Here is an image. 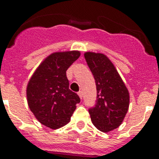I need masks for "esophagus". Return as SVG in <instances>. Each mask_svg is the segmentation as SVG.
<instances>
[{
	"label": "esophagus",
	"instance_id": "1",
	"mask_svg": "<svg viewBox=\"0 0 159 159\" xmlns=\"http://www.w3.org/2000/svg\"><path fill=\"white\" fill-rule=\"evenodd\" d=\"M77 94H78V96H79L80 98H81V99H82V97H83V94H82V91H80V92H77Z\"/></svg>",
	"mask_w": 159,
	"mask_h": 159
}]
</instances>
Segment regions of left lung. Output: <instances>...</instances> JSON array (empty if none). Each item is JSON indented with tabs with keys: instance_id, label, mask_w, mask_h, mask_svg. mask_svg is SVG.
<instances>
[{
	"instance_id": "8db88e82",
	"label": "left lung",
	"mask_w": 159,
	"mask_h": 159,
	"mask_svg": "<svg viewBox=\"0 0 159 159\" xmlns=\"http://www.w3.org/2000/svg\"><path fill=\"white\" fill-rule=\"evenodd\" d=\"M84 57L97 85V103L89 109L91 120L99 130L107 133L123 122L129 105V91L106 55L87 52Z\"/></svg>"
}]
</instances>
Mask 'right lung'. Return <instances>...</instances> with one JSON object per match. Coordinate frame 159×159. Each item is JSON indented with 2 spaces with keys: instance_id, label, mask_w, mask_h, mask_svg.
Segmentation results:
<instances>
[{
  "instance_id": "obj_1",
  "label": "right lung",
  "mask_w": 159,
  "mask_h": 159,
  "mask_svg": "<svg viewBox=\"0 0 159 159\" xmlns=\"http://www.w3.org/2000/svg\"><path fill=\"white\" fill-rule=\"evenodd\" d=\"M79 51L57 52L41 62L27 85L30 111L42 125L56 129L67 125L80 102L69 89L66 71L80 57Z\"/></svg>"
}]
</instances>
